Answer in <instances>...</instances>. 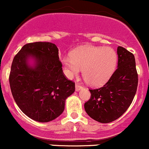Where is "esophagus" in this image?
<instances>
[{"label":"esophagus","mask_w":149,"mask_h":149,"mask_svg":"<svg viewBox=\"0 0 149 149\" xmlns=\"http://www.w3.org/2000/svg\"><path fill=\"white\" fill-rule=\"evenodd\" d=\"M82 87L81 86V85H79V84H76V86H75V90H76V91H79L80 89H82Z\"/></svg>","instance_id":"obj_1"}]
</instances>
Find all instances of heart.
Listing matches in <instances>:
<instances>
[{
    "label": "heart",
    "instance_id": "heart-1",
    "mask_svg": "<svg viewBox=\"0 0 149 149\" xmlns=\"http://www.w3.org/2000/svg\"><path fill=\"white\" fill-rule=\"evenodd\" d=\"M61 62L69 77L78 74L82 69L85 80L98 86L107 82L114 73L117 56L110 47L88 45L73 51L71 57H63Z\"/></svg>",
    "mask_w": 149,
    "mask_h": 149
}]
</instances>
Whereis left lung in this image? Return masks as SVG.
<instances>
[{
    "instance_id": "1",
    "label": "left lung",
    "mask_w": 149,
    "mask_h": 149,
    "mask_svg": "<svg viewBox=\"0 0 149 149\" xmlns=\"http://www.w3.org/2000/svg\"><path fill=\"white\" fill-rule=\"evenodd\" d=\"M118 66L108 82L99 88L89 89L91 98L85 109L92 119L109 123L121 117L132 102L138 87V76L135 56L118 46Z\"/></svg>"
}]
</instances>
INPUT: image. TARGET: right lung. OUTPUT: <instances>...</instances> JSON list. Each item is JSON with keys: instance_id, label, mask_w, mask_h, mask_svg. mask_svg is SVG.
Here are the masks:
<instances>
[{"instance_id": "right-lung-1", "label": "right lung", "mask_w": 149, "mask_h": 149, "mask_svg": "<svg viewBox=\"0 0 149 149\" xmlns=\"http://www.w3.org/2000/svg\"><path fill=\"white\" fill-rule=\"evenodd\" d=\"M33 57L35 67L28 65ZM9 83L14 99L21 111L35 121L48 123L64 110L67 97L75 91V83L62 70L56 45L49 42L26 44L11 64Z\"/></svg>"}]
</instances>
